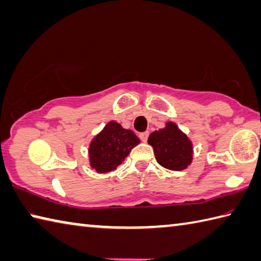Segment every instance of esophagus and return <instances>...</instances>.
<instances>
[{"instance_id":"34e87169","label":"esophagus","mask_w":261,"mask_h":261,"mask_svg":"<svg viewBox=\"0 0 261 261\" xmlns=\"http://www.w3.org/2000/svg\"><path fill=\"white\" fill-rule=\"evenodd\" d=\"M148 136H149V132L148 131H145V132H141V134H139V138L141 139V141H144V143H146L147 139H148Z\"/></svg>"}]
</instances>
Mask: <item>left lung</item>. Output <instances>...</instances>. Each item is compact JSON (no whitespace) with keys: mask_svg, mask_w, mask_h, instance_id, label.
I'll use <instances>...</instances> for the list:
<instances>
[{"mask_svg":"<svg viewBox=\"0 0 261 261\" xmlns=\"http://www.w3.org/2000/svg\"><path fill=\"white\" fill-rule=\"evenodd\" d=\"M148 144L153 146L156 161L163 168L180 171L192 162V144L174 123L150 134Z\"/></svg>","mask_w":261,"mask_h":261,"instance_id":"1","label":"left lung"}]
</instances>
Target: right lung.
<instances>
[{
	"label": "right lung",
	"mask_w": 261,
	"mask_h": 261,
	"mask_svg": "<svg viewBox=\"0 0 261 261\" xmlns=\"http://www.w3.org/2000/svg\"><path fill=\"white\" fill-rule=\"evenodd\" d=\"M139 143V138L131 130L123 129L116 122H110L90 145L91 167L100 173L115 170Z\"/></svg>",
	"instance_id": "right-lung-1"
}]
</instances>
